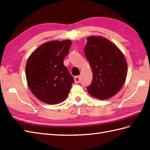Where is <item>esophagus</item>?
Returning <instances> with one entry per match:
<instances>
[{
	"mask_svg": "<svg viewBox=\"0 0 150 150\" xmlns=\"http://www.w3.org/2000/svg\"><path fill=\"white\" fill-rule=\"evenodd\" d=\"M74 80H75V82L76 83H79V82H80V76H75Z\"/></svg>",
	"mask_w": 150,
	"mask_h": 150,
	"instance_id": "1",
	"label": "esophagus"
}]
</instances>
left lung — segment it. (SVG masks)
<instances>
[{
    "label": "left lung",
    "instance_id": "left-lung-1",
    "mask_svg": "<svg viewBox=\"0 0 150 150\" xmlns=\"http://www.w3.org/2000/svg\"><path fill=\"white\" fill-rule=\"evenodd\" d=\"M85 56L93 73L92 83L87 87L92 96L104 100L119 92L125 81L127 63L117 46L101 36L87 38Z\"/></svg>",
    "mask_w": 150,
    "mask_h": 150
}]
</instances>
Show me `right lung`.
I'll return each mask as SVG.
<instances>
[{"label":"right lung","instance_id":"add662e5","mask_svg":"<svg viewBox=\"0 0 150 150\" xmlns=\"http://www.w3.org/2000/svg\"><path fill=\"white\" fill-rule=\"evenodd\" d=\"M70 40H52L40 45L29 56L25 73L28 86L40 101L55 105L68 96L74 77L63 64Z\"/></svg>","mask_w":150,"mask_h":150}]
</instances>
